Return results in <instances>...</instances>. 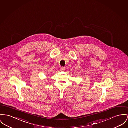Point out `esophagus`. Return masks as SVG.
<instances>
[{
  "mask_svg": "<svg viewBox=\"0 0 128 128\" xmlns=\"http://www.w3.org/2000/svg\"><path fill=\"white\" fill-rule=\"evenodd\" d=\"M64 70H65V68H64V67H62V68H60V70H61V71H64Z\"/></svg>",
  "mask_w": 128,
  "mask_h": 128,
  "instance_id": "esophagus-1",
  "label": "esophagus"
}]
</instances>
